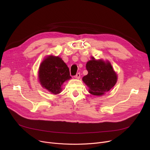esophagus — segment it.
Here are the masks:
<instances>
[{
  "mask_svg": "<svg viewBox=\"0 0 150 150\" xmlns=\"http://www.w3.org/2000/svg\"><path fill=\"white\" fill-rule=\"evenodd\" d=\"M75 78H77V79H79V78H80V73H79V72L77 73V74L75 75Z\"/></svg>",
  "mask_w": 150,
  "mask_h": 150,
  "instance_id": "1",
  "label": "esophagus"
}]
</instances>
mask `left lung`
<instances>
[{
    "instance_id": "8db88e82",
    "label": "left lung",
    "mask_w": 150,
    "mask_h": 150,
    "mask_svg": "<svg viewBox=\"0 0 150 150\" xmlns=\"http://www.w3.org/2000/svg\"><path fill=\"white\" fill-rule=\"evenodd\" d=\"M86 64L88 74L83 78V81L89 88L93 96H100L108 92L115 86L117 76L109 62L96 60L93 57Z\"/></svg>"
}]
</instances>
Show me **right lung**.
<instances>
[{
  "instance_id": "obj_1",
  "label": "right lung",
  "mask_w": 150,
  "mask_h": 150,
  "mask_svg": "<svg viewBox=\"0 0 150 150\" xmlns=\"http://www.w3.org/2000/svg\"><path fill=\"white\" fill-rule=\"evenodd\" d=\"M70 78L69 67L58 57L46 58L39 67V79L41 85L53 94L59 93L62 83Z\"/></svg>"
}]
</instances>
